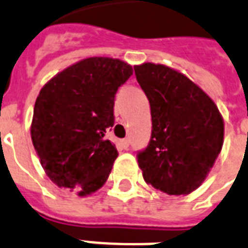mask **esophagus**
<instances>
[{
	"label": "esophagus",
	"instance_id": "34e87169",
	"mask_svg": "<svg viewBox=\"0 0 248 248\" xmlns=\"http://www.w3.org/2000/svg\"><path fill=\"white\" fill-rule=\"evenodd\" d=\"M119 146H120L122 149H128V146H129V140H128V138H125V140L119 141Z\"/></svg>",
	"mask_w": 248,
	"mask_h": 248
}]
</instances>
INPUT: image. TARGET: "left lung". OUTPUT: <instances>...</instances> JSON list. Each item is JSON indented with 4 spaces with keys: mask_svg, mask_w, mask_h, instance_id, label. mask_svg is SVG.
Segmentation results:
<instances>
[{
    "mask_svg": "<svg viewBox=\"0 0 248 248\" xmlns=\"http://www.w3.org/2000/svg\"><path fill=\"white\" fill-rule=\"evenodd\" d=\"M150 102L153 130L137 154L143 180L170 195H186L206 180L224 143L215 102L189 78L155 63L134 66Z\"/></svg>",
    "mask_w": 248,
    "mask_h": 248,
    "instance_id": "8db88e82",
    "label": "left lung"
}]
</instances>
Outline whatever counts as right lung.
<instances>
[{
	"label": "right lung",
	"mask_w": 248,
	"mask_h": 248,
	"mask_svg": "<svg viewBox=\"0 0 248 248\" xmlns=\"http://www.w3.org/2000/svg\"><path fill=\"white\" fill-rule=\"evenodd\" d=\"M133 70L120 59H82L40 90L31 137L42 168L55 185L80 197L107 181L118 150L106 133L114 126L115 94Z\"/></svg>",
	"instance_id": "1"
}]
</instances>
